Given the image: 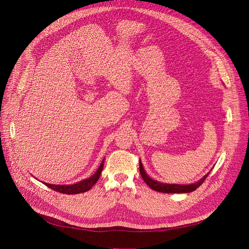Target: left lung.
Here are the masks:
<instances>
[{
	"instance_id": "left-lung-1",
	"label": "left lung",
	"mask_w": 249,
	"mask_h": 249,
	"mask_svg": "<svg viewBox=\"0 0 249 249\" xmlns=\"http://www.w3.org/2000/svg\"><path fill=\"white\" fill-rule=\"evenodd\" d=\"M139 169H140V175L146 182V185L156 191V192H160V193H191L193 191H195L196 189H198L203 182L206 179V178L208 177V175L210 174L209 172L207 175H205L202 178H200L198 181L194 182V184H190V185H178V184H166V182H161L159 180H155L153 178H151L145 172L144 167L142 165L141 160H139Z\"/></svg>"
}]
</instances>
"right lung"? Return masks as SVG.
Returning a JSON list of instances; mask_svg holds the SVG:
<instances>
[{
  "mask_svg": "<svg viewBox=\"0 0 249 249\" xmlns=\"http://www.w3.org/2000/svg\"><path fill=\"white\" fill-rule=\"evenodd\" d=\"M104 160H105V159L102 160L100 166L97 169V172L93 176L89 177V178H85L81 181L75 182V184H72V185H52V184H47V182H44V181H42V184H44L45 186H47L51 190L56 191V192L61 193V194L75 195V194H81V193L88 192L98 181V179L101 176V173L103 171V167H104Z\"/></svg>",
  "mask_w": 249,
  "mask_h": 249,
  "instance_id": "right-lung-1",
  "label": "right lung"
}]
</instances>
